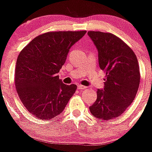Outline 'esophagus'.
Wrapping results in <instances>:
<instances>
[{
    "label": "esophagus",
    "mask_w": 152,
    "mask_h": 152,
    "mask_svg": "<svg viewBox=\"0 0 152 152\" xmlns=\"http://www.w3.org/2000/svg\"><path fill=\"white\" fill-rule=\"evenodd\" d=\"M78 88L79 89H85V88H86V87L83 85H78Z\"/></svg>",
    "instance_id": "34e87169"
}]
</instances>
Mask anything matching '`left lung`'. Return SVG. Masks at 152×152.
<instances>
[{
	"mask_svg": "<svg viewBox=\"0 0 152 152\" xmlns=\"http://www.w3.org/2000/svg\"><path fill=\"white\" fill-rule=\"evenodd\" d=\"M98 50V64L106 73L104 88L97 90V99L89 107L100 120L121 115L132 103L140 82L137 57L125 42L111 33L88 32Z\"/></svg>",
	"mask_w": 152,
	"mask_h": 152,
	"instance_id": "1",
	"label": "left lung"
}]
</instances>
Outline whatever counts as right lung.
<instances>
[{"instance_id":"right-lung-1","label":"right lung","mask_w":152,"mask_h":152,"mask_svg":"<svg viewBox=\"0 0 152 152\" xmlns=\"http://www.w3.org/2000/svg\"><path fill=\"white\" fill-rule=\"evenodd\" d=\"M86 31L51 32L35 38L20 53L16 61L15 85L27 110L40 120L54 118L64 111L76 91L57 73L65 64L69 49Z\"/></svg>"}]
</instances>
